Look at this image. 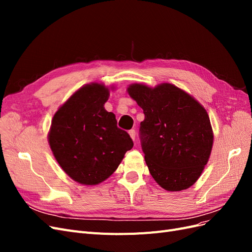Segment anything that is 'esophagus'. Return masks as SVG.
<instances>
[{
  "label": "esophagus",
  "mask_w": 252,
  "mask_h": 252,
  "mask_svg": "<svg viewBox=\"0 0 252 252\" xmlns=\"http://www.w3.org/2000/svg\"><path fill=\"white\" fill-rule=\"evenodd\" d=\"M129 135H130V138L133 141L135 140V130H134V129H131V130H129Z\"/></svg>",
  "instance_id": "34e87169"
}]
</instances>
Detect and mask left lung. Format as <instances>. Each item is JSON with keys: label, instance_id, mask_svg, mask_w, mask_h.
Instances as JSON below:
<instances>
[{"label": "left lung", "instance_id": "1", "mask_svg": "<svg viewBox=\"0 0 252 252\" xmlns=\"http://www.w3.org/2000/svg\"><path fill=\"white\" fill-rule=\"evenodd\" d=\"M127 91L145 114L140 140L152 178L168 191L192 186L208 162L213 144L207 111L172 84L155 88L132 84Z\"/></svg>", "mask_w": 252, "mask_h": 252}]
</instances>
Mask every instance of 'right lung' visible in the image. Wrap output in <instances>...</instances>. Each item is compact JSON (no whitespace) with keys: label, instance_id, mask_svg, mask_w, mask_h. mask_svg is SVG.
Returning <instances> with one entry per match:
<instances>
[{"label":"right lung","instance_id":"add662e5","mask_svg":"<svg viewBox=\"0 0 252 252\" xmlns=\"http://www.w3.org/2000/svg\"><path fill=\"white\" fill-rule=\"evenodd\" d=\"M109 90L102 84L83 86L53 116L48 141L62 169L83 185H96L116 171L133 142L106 111Z\"/></svg>","mask_w":252,"mask_h":252}]
</instances>
